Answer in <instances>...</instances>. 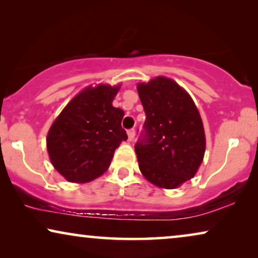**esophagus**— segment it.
Masks as SVG:
<instances>
[{
    "label": "esophagus",
    "instance_id": "obj_1",
    "mask_svg": "<svg viewBox=\"0 0 258 258\" xmlns=\"http://www.w3.org/2000/svg\"><path fill=\"white\" fill-rule=\"evenodd\" d=\"M128 137H129V141L134 140V137H135V129H129L128 130Z\"/></svg>",
    "mask_w": 258,
    "mask_h": 258
}]
</instances>
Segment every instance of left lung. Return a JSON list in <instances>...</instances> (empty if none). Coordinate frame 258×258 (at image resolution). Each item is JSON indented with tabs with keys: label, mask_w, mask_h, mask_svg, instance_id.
<instances>
[{
	"label": "left lung",
	"mask_w": 258,
	"mask_h": 258,
	"mask_svg": "<svg viewBox=\"0 0 258 258\" xmlns=\"http://www.w3.org/2000/svg\"><path fill=\"white\" fill-rule=\"evenodd\" d=\"M146 121L135 144L144 177L175 189L195 176L206 151V135L192 98L175 81L156 77L137 86Z\"/></svg>",
	"instance_id": "obj_1"
}]
</instances>
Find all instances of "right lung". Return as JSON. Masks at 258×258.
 I'll return each mask as SVG.
<instances>
[{
	"mask_svg": "<svg viewBox=\"0 0 258 258\" xmlns=\"http://www.w3.org/2000/svg\"><path fill=\"white\" fill-rule=\"evenodd\" d=\"M118 89L105 84L86 88L49 129V157L69 182H89L101 176L110 165L116 148L128 140L121 125L124 111L112 107Z\"/></svg>",
	"mask_w": 258,
	"mask_h": 258,
	"instance_id": "add662e5",
	"label": "right lung"
}]
</instances>
